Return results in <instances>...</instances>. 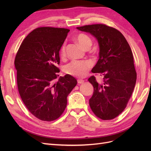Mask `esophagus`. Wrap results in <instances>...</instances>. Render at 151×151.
<instances>
[{"label": "esophagus", "mask_w": 151, "mask_h": 151, "mask_svg": "<svg viewBox=\"0 0 151 151\" xmlns=\"http://www.w3.org/2000/svg\"><path fill=\"white\" fill-rule=\"evenodd\" d=\"M84 82V80H82V79H78V80H77V83H78V84H83Z\"/></svg>", "instance_id": "obj_1"}]
</instances>
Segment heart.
Instances as JSON below:
<instances>
[{
    "label": "heart",
    "mask_w": 151,
    "mask_h": 151,
    "mask_svg": "<svg viewBox=\"0 0 151 151\" xmlns=\"http://www.w3.org/2000/svg\"><path fill=\"white\" fill-rule=\"evenodd\" d=\"M76 42L84 49H89L92 45V40L88 35L81 33L75 38ZM61 57H64L65 55V45L63 44L60 51ZM92 66V63L89 61L74 60L67 63L63 67V71L67 74L77 77H84L88 73L90 68Z\"/></svg>",
    "instance_id": "obj_1"
}]
</instances>
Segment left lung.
<instances>
[{"instance_id": "obj_1", "label": "left lung", "mask_w": 151, "mask_h": 151, "mask_svg": "<svg viewBox=\"0 0 151 151\" xmlns=\"http://www.w3.org/2000/svg\"><path fill=\"white\" fill-rule=\"evenodd\" d=\"M77 29L92 35L99 44V60L92 70L103 76V82L98 83L94 76L88 79L94 88L90 107L101 119H113L126 108L136 83L130 45L119 31L105 24L86 25Z\"/></svg>"}]
</instances>
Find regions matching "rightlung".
<instances>
[{"label": "right lung", "instance_id": "1", "mask_svg": "<svg viewBox=\"0 0 151 151\" xmlns=\"http://www.w3.org/2000/svg\"><path fill=\"white\" fill-rule=\"evenodd\" d=\"M69 29L42 27L26 36L14 65L18 91L33 115L43 121L57 119L67 106V96L77 84L74 77H58L59 52Z\"/></svg>", "mask_w": 151, "mask_h": 151}]
</instances>
